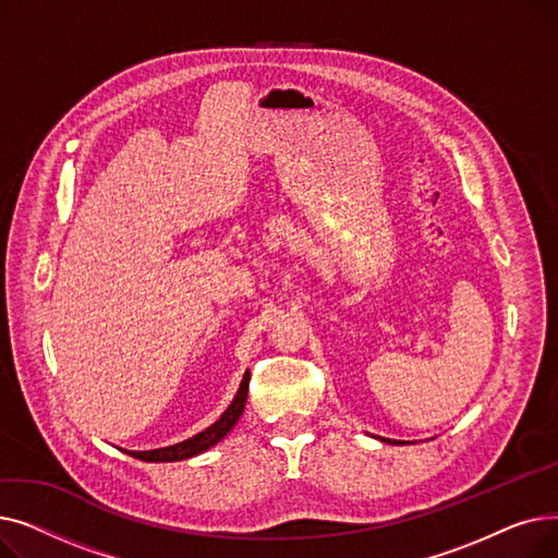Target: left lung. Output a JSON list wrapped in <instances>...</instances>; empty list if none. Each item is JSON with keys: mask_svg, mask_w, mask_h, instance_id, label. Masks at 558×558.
<instances>
[{"mask_svg": "<svg viewBox=\"0 0 558 558\" xmlns=\"http://www.w3.org/2000/svg\"><path fill=\"white\" fill-rule=\"evenodd\" d=\"M385 441H387V444H400V441H391V438H385Z\"/></svg>", "mask_w": 558, "mask_h": 558, "instance_id": "1", "label": "left lung"}]
</instances>
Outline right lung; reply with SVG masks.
<instances>
[{
  "instance_id": "obj_1",
  "label": "right lung",
  "mask_w": 558,
  "mask_h": 558,
  "mask_svg": "<svg viewBox=\"0 0 558 558\" xmlns=\"http://www.w3.org/2000/svg\"><path fill=\"white\" fill-rule=\"evenodd\" d=\"M248 383H251V373L244 375L238 396H234V400L230 402V407L221 414V418L217 423H213L208 429L198 432L196 436L187 438V441H183V444L158 448V450L129 452V454L140 459V461H183V459L196 457V454L205 452L208 448H213L215 444H219L221 438L232 429V425L240 421V416L244 412V404H246V396H248Z\"/></svg>"
}]
</instances>
